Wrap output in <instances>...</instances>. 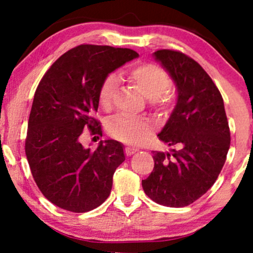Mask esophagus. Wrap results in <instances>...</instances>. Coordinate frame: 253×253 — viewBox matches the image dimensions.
<instances>
[{
	"label": "esophagus",
	"mask_w": 253,
	"mask_h": 253,
	"mask_svg": "<svg viewBox=\"0 0 253 253\" xmlns=\"http://www.w3.org/2000/svg\"><path fill=\"white\" fill-rule=\"evenodd\" d=\"M136 152V149L134 147H125V155L126 156H132L133 153Z\"/></svg>",
	"instance_id": "34e87169"
}]
</instances>
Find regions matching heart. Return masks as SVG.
Segmentation results:
<instances>
[{
	"instance_id": "heart-1",
	"label": "heart",
	"mask_w": 253,
	"mask_h": 253,
	"mask_svg": "<svg viewBox=\"0 0 253 253\" xmlns=\"http://www.w3.org/2000/svg\"><path fill=\"white\" fill-rule=\"evenodd\" d=\"M127 77L140 88L145 96L149 98L152 108L165 110L172 106L173 97L169 91L171 77L163 68L152 63H138L127 70ZM118 83L119 80L115 74H109L103 78L98 89V103L102 109L112 108ZM107 129L113 138L123 143L138 145L146 141L153 130V124L150 119L144 117L117 115L110 119Z\"/></svg>"
}]
</instances>
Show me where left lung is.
I'll return each mask as SVG.
<instances>
[{
    "label": "left lung",
    "instance_id": "left-lung-1",
    "mask_svg": "<svg viewBox=\"0 0 253 253\" xmlns=\"http://www.w3.org/2000/svg\"><path fill=\"white\" fill-rule=\"evenodd\" d=\"M178 90L176 108L159 140L179 146L172 153L153 151L152 172L141 182L151 200L168 207L189 206L214 184L231 144L219 89L201 65L181 51L157 50Z\"/></svg>",
    "mask_w": 253,
    "mask_h": 253
}]
</instances>
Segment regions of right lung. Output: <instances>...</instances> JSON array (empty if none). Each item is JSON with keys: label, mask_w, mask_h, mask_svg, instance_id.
Returning <instances> with one entry per match:
<instances>
[{"label": "right lung", "mask_w": 253, "mask_h": 253, "mask_svg": "<svg viewBox=\"0 0 253 253\" xmlns=\"http://www.w3.org/2000/svg\"><path fill=\"white\" fill-rule=\"evenodd\" d=\"M136 57L130 48L83 43L58 58L38 84L25 151L38 188L57 207L85 213L109 196L113 175L125 161L123 145L106 140L91 151L80 140L86 128L102 135L95 118L101 83Z\"/></svg>", "instance_id": "obj_1"}]
</instances>
